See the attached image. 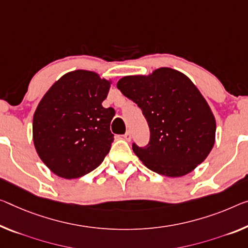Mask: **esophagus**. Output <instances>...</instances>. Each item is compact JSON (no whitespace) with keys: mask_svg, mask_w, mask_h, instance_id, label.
<instances>
[{"mask_svg":"<svg viewBox=\"0 0 248 248\" xmlns=\"http://www.w3.org/2000/svg\"><path fill=\"white\" fill-rule=\"evenodd\" d=\"M123 139H124L125 140H127V142H129V140H131V139H132L131 132H126V133H125V134L123 135Z\"/></svg>","mask_w":248,"mask_h":248,"instance_id":"obj_1","label":"esophagus"}]
</instances>
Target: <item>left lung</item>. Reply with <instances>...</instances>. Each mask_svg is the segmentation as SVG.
<instances>
[{"label":"left lung","mask_w":248,"mask_h":248,"mask_svg":"<svg viewBox=\"0 0 248 248\" xmlns=\"http://www.w3.org/2000/svg\"><path fill=\"white\" fill-rule=\"evenodd\" d=\"M117 89L142 109L151 131L145 147L133 151L147 169L180 177L196 169L215 143L216 121L208 103L190 79L170 67L148 75H128Z\"/></svg>","instance_id":"left-lung-1"}]
</instances>
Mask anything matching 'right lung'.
Here are the masks:
<instances>
[{"label": "right lung", "mask_w": 248, "mask_h": 248, "mask_svg": "<svg viewBox=\"0 0 248 248\" xmlns=\"http://www.w3.org/2000/svg\"><path fill=\"white\" fill-rule=\"evenodd\" d=\"M111 79L92 71L64 74L33 115V143L51 172L71 180L92 172L111 150L114 108H103Z\"/></svg>", "instance_id": "obj_1"}]
</instances>
